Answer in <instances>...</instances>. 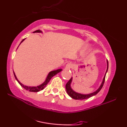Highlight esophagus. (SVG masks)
I'll return each mask as SVG.
<instances>
[{
    "mask_svg": "<svg viewBox=\"0 0 127 127\" xmlns=\"http://www.w3.org/2000/svg\"><path fill=\"white\" fill-rule=\"evenodd\" d=\"M73 67V64L71 62H68L65 66V69H70Z\"/></svg>",
    "mask_w": 127,
    "mask_h": 127,
    "instance_id": "esophagus-1",
    "label": "esophagus"
}]
</instances>
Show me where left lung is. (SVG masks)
Masks as SVG:
<instances>
[{
	"instance_id": "left-lung-1",
	"label": "left lung",
	"mask_w": 127,
	"mask_h": 127,
	"mask_svg": "<svg viewBox=\"0 0 127 127\" xmlns=\"http://www.w3.org/2000/svg\"><path fill=\"white\" fill-rule=\"evenodd\" d=\"M108 65H109L108 61H107V70H106V72L105 76H104V77L103 79V81H102L101 84H100V87H99L98 90L94 92V93L88 94H80V93H76V92L73 91V90L72 89V88H71V87H70L71 83H72V77L70 80H69L68 82L66 83V86H65L66 90V92H67V94H68L72 98L74 99H77V100L86 99H88V98H90V97L94 96V95L97 94H98L99 92L100 91V90L102 89V87H103V86L104 83H105L106 74V73L107 72V70H108Z\"/></svg>"
}]
</instances>
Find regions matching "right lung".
<instances>
[{
    "mask_svg": "<svg viewBox=\"0 0 127 127\" xmlns=\"http://www.w3.org/2000/svg\"><path fill=\"white\" fill-rule=\"evenodd\" d=\"M41 32H42V31H41L40 30H37V31H34V32H33V33H41ZM24 40H25V39L22 40L21 41V43L22 41ZM21 43H20V44H21ZM61 71H62L61 69H57V70H53V71H51V72H50L48 74L47 76V78H46V80L44 81V82L42 83L40 85V86H36V87H28V86H24V84H22L21 83H20V81H19L17 79L16 76H15V74L14 73V72H13V73H14V77L15 78V79L17 80V81H18L19 84H20L21 86L22 87L24 88V89H25L26 90H28V91H29L30 92H39L40 91H41V90L44 89V88H45V87L47 86V84H48V82H49L51 78L53 77L54 76H55V74H57V73H58L59 72H60Z\"/></svg>",
    "mask_w": 127,
    "mask_h": 127,
    "instance_id": "right-lung-1",
    "label": "right lung"
}]
</instances>
